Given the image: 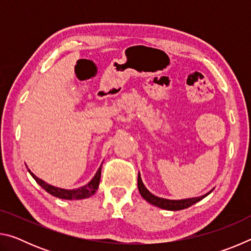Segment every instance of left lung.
Segmentation results:
<instances>
[{
    "mask_svg": "<svg viewBox=\"0 0 251 251\" xmlns=\"http://www.w3.org/2000/svg\"><path fill=\"white\" fill-rule=\"evenodd\" d=\"M137 185H138L139 193H141L142 197L145 199L146 201L151 203V205L161 208V209H166V210H181V209H185V208H188L190 206H193L194 203H196L199 201H201V199H203L211 193V190H210L209 193L203 195V196L194 197V198H187V199H180V201H171V199L160 198V197L155 196V195H152L150 192V190L146 188L145 185L143 184L142 178H141V174H139V173H138Z\"/></svg>",
    "mask_w": 251,
    "mask_h": 251,
    "instance_id": "left-lung-1",
    "label": "left lung"
}]
</instances>
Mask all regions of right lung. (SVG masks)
I'll list each match as a JSON object with an SVG mask.
<instances>
[{
	"label": "right lung",
	"instance_id": "1",
	"mask_svg": "<svg viewBox=\"0 0 251 251\" xmlns=\"http://www.w3.org/2000/svg\"><path fill=\"white\" fill-rule=\"evenodd\" d=\"M29 174H31L32 177L36 180L37 184H39L42 188L45 189L49 194L53 195V196L61 198V199H70V201H73V199H84V198H88L91 197L92 195H94L95 192L99 188L100 185V172H101V166L99 168V171L96 172L95 176L93 177V179L88 182L87 185H85L83 187H79V188L76 189H63V188H58V187H55L52 185H49L48 182H45L44 180L40 179L39 177H36L34 174L29 171Z\"/></svg>",
	"mask_w": 251,
	"mask_h": 251
}]
</instances>
